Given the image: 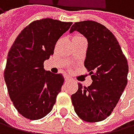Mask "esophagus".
Wrapping results in <instances>:
<instances>
[{
  "label": "esophagus",
  "mask_w": 134,
  "mask_h": 134,
  "mask_svg": "<svg viewBox=\"0 0 134 134\" xmlns=\"http://www.w3.org/2000/svg\"><path fill=\"white\" fill-rule=\"evenodd\" d=\"M70 78H69V76H65V81H68Z\"/></svg>",
  "instance_id": "1"
}]
</instances>
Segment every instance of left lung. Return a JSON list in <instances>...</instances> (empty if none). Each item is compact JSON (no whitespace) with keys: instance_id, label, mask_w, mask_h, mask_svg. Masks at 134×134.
I'll return each instance as SVG.
<instances>
[{"instance_id":"left-lung-1","label":"left lung","mask_w":134,"mask_h":134,"mask_svg":"<svg viewBox=\"0 0 134 134\" xmlns=\"http://www.w3.org/2000/svg\"><path fill=\"white\" fill-rule=\"evenodd\" d=\"M77 31L87 39L84 65L93 82L88 87L78 84L71 95L76 114L86 122H99L110 115L127 85L129 65L116 38L96 21L76 22L70 33Z\"/></svg>"}]
</instances>
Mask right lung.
<instances>
[{
	"label": "right lung",
	"instance_id": "1",
	"mask_svg": "<svg viewBox=\"0 0 134 134\" xmlns=\"http://www.w3.org/2000/svg\"><path fill=\"white\" fill-rule=\"evenodd\" d=\"M71 24L49 18L34 21L20 32L8 53L4 71L8 93L26 119L43 118L56 103L64 77L45 71L43 63L53 54L56 43Z\"/></svg>",
	"mask_w": 134,
	"mask_h": 134
}]
</instances>
